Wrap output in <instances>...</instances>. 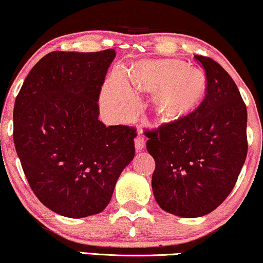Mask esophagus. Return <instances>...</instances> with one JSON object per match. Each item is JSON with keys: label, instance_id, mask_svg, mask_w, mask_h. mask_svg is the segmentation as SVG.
<instances>
[{"label": "esophagus", "instance_id": "34e87169", "mask_svg": "<svg viewBox=\"0 0 263 263\" xmlns=\"http://www.w3.org/2000/svg\"><path fill=\"white\" fill-rule=\"evenodd\" d=\"M135 147H136V151H137V152L143 151V148H144V137H143V136L138 135L137 137H136Z\"/></svg>", "mask_w": 263, "mask_h": 263}]
</instances>
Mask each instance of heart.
I'll return each mask as SVG.
<instances>
[{"label": "heart", "instance_id": "heart-1", "mask_svg": "<svg viewBox=\"0 0 263 263\" xmlns=\"http://www.w3.org/2000/svg\"><path fill=\"white\" fill-rule=\"evenodd\" d=\"M131 78L137 88L158 92L156 108L165 116H181L192 111L206 91L205 75L178 61L143 63L135 69ZM101 102L112 120L124 121L136 114L139 101L124 70L118 69L110 76L103 88Z\"/></svg>", "mask_w": 263, "mask_h": 263}]
</instances>
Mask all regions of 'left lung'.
Returning a JSON list of instances; mask_svg holds the SVG:
<instances>
[{"instance_id": "left-lung-1", "label": "left lung", "mask_w": 263, "mask_h": 263, "mask_svg": "<svg viewBox=\"0 0 263 263\" xmlns=\"http://www.w3.org/2000/svg\"><path fill=\"white\" fill-rule=\"evenodd\" d=\"M194 58L206 75L204 101L191 114L145 131L155 200L184 218L210 214L224 201L248 154L247 105L237 85L214 59Z\"/></svg>"}]
</instances>
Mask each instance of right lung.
I'll return each instance as SVG.
<instances>
[{
  "label": "right lung",
  "mask_w": 263,
  "mask_h": 263,
  "mask_svg": "<svg viewBox=\"0 0 263 263\" xmlns=\"http://www.w3.org/2000/svg\"><path fill=\"white\" fill-rule=\"evenodd\" d=\"M115 49L54 51L26 76L13 110V141L39 200L65 217L107 208L135 156L134 127L98 120V99Z\"/></svg>",
  "instance_id": "1"
}]
</instances>
